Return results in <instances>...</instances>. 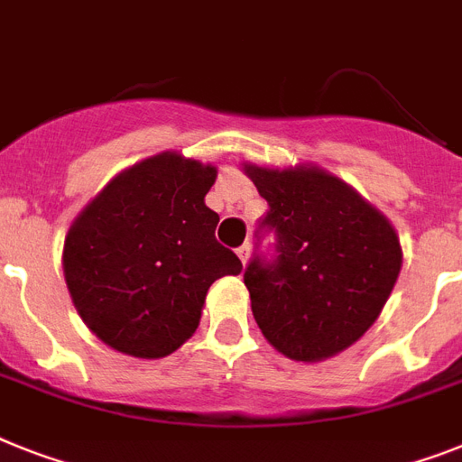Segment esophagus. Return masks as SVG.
Returning a JSON list of instances; mask_svg holds the SVG:
<instances>
[{"mask_svg":"<svg viewBox=\"0 0 462 462\" xmlns=\"http://www.w3.org/2000/svg\"><path fill=\"white\" fill-rule=\"evenodd\" d=\"M236 254H238L243 264H247V259H250V243H243V245L236 250Z\"/></svg>","mask_w":462,"mask_h":462,"instance_id":"obj_1","label":"esophagus"}]
</instances>
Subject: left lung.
I'll return each mask as SVG.
<instances>
[{"label":"left lung","mask_w":462,"mask_h":462,"mask_svg":"<svg viewBox=\"0 0 462 462\" xmlns=\"http://www.w3.org/2000/svg\"><path fill=\"white\" fill-rule=\"evenodd\" d=\"M269 203L259 231L273 257L254 254L243 281L259 330L292 361L340 354L375 323L402 272L399 236L383 212L319 167L245 165Z\"/></svg>","instance_id":"8db88e82"}]
</instances>
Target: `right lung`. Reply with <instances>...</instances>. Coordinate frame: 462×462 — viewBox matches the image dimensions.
<instances>
[{"label":"right lung","mask_w":462,"mask_h":462,"mask_svg":"<svg viewBox=\"0 0 462 462\" xmlns=\"http://www.w3.org/2000/svg\"><path fill=\"white\" fill-rule=\"evenodd\" d=\"M215 179L212 165L167 151L120 171L72 222L63 273L98 340L136 359L177 352L196 333L209 285L240 273L205 205Z\"/></svg>","instance_id":"obj_1"}]
</instances>
